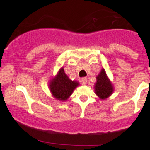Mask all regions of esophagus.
Wrapping results in <instances>:
<instances>
[{"instance_id": "34e87169", "label": "esophagus", "mask_w": 150, "mask_h": 150, "mask_svg": "<svg viewBox=\"0 0 150 150\" xmlns=\"http://www.w3.org/2000/svg\"><path fill=\"white\" fill-rule=\"evenodd\" d=\"M81 82L83 83V85H86L87 83V79L86 77H84V78H82L81 79Z\"/></svg>"}]
</instances>
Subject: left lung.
<instances>
[{
	"instance_id": "left-lung-1",
	"label": "left lung",
	"mask_w": 150,
	"mask_h": 150,
	"mask_svg": "<svg viewBox=\"0 0 150 150\" xmlns=\"http://www.w3.org/2000/svg\"><path fill=\"white\" fill-rule=\"evenodd\" d=\"M97 82L95 85L96 94L100 99H106L111 95L113 91L112 84L108 79L105 70L102 69L98 76Z\"/></svg>"
}]
</instances>
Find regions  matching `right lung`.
Wrapping results in <instances>:
<instances>
[{
	"mask_svg": "<svg viewBox=\"0 0 150 150\" xmlns=\"http://www.w3.org/2000/svg\"><path fill=\"white\" fill-rule=\"evenodd\" d=\"M78 85L79 83L69 80L65 74L63 68H61L57 76L50 82V89L54 98L61 101H65Z\"/></svg>",
	"mask_w": 150,
	"mask_h": 150,
	"instance_id": "obj_1",
	"label": "right lung"
}]
</instances>
